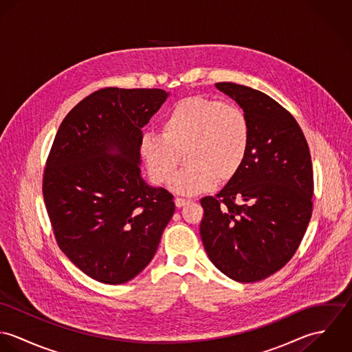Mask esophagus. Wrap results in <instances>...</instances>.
Instances as JSON below:
<instances>
[{"mask_svg": "<svg viewBox=\"0 0 352 352\" xmlns=\"http://www.w3.org/2000/svg\"><path fill=\"white\" fill-rule=\"evenodd\" d=\"M190 201H191L190 199H184V198H176V199H175V203H176L177 207H183V206L188 204Z\"/></svg>", "mask_w": 352, "mask_h": 352, "instance_id": "obj_1", "label": "esophagus"}]
</instances>
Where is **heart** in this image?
<instances>
[{"label":"heart","mask_w":352,"mask_h":352,"mask_svg":"<svg viewBox=\"0 0 352 352\" xmlns=\"http://www.w3.org/2000/svg\"><path fill=\"white\" fill-rule=\"evenodd\" d=\"M251 145V123L243 108L230 102L187 98L173 104L161 119V134L145 133L140 153L151 180L170 179L184 151L187 164L169 183L182 195L207 191L218 180L233 179Z\"/></svg>","instance_id":"b5f03b06"}]
</instances>
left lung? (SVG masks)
Returning a JSON list of instances; mask_svg holds the SVG:
<instances>
[{
    "instance_id": "1",
    "label": "left lung",
    "mask_w": 352,
    "mask_h": 352,
    "mask_svg": "<svg viewBox=\"0 0 352 352\" xmlns=\"http://www.w3.org/2000/svg\"><path fill=\"white\" fill-rule=\"evenodd\" d=\"M251 123L240 172L215 197L201 198V243L211 263L250 283L279 271L298 250L311 217L313 169L294 116L265 94L218 82Z\"/></svg>"
}]
</instances>
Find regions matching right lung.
Returning a JSON list of instances; mask_svg holds the SVG:
<instances>
[{
	"mask_svg": "<svg viewBox=\"0 0 352 352\" xmlns=\"http://www.w3.org/2000/svg\"><path fill=\"white\" fill-rule=\"evenodd\" d=\"M162 89L104 88L63 119L47 158L43 198L56 243L105 285L135 278L175 212L172 194L141 176L142 127L168 99Z\"/></svg>",
	"mask_w": 352,
	"mask_h": 352,
	"instance_id": "1",
	"label": "right lung"
}]
</instances>
